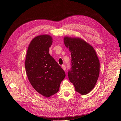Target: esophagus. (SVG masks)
Segmentation results:
<instances>
[{
    "label": "esophagus",
    "mask_w": 121,
    "mask_h": 121,
    "mask_svg": "<svg viewBox=\"0 0 121 121\" xmlns=\"http://www.w3.org/2000/svg\"><path fill=\"white\" fill-rule=\"evenodd\" d=\"M61 67H62V68L63 69V70H64V71H66V66H65L64 65H62Z\"/></svg>",
    "instance_id": "obj_1"
}]
</instances>
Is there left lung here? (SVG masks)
Segmentation results:
<instances>
[{
  "label": "left lung",
  "mask_w": 121,
  "mask_h": 121,
  "mask_svg": "<svg viewBox=\"0 0 121 121\" xmlns=\"http://www.w3.org/2000/svg\"><path fill=\"white\" fill-rule=\"evenodd\" d=\"M64 42L71 53L72 67L68 72L69 80L76 91L86 95L92 90L99 78V61L96 51L80 38L66 36Z\"/></svg>",
  "instance_id": "left-lung-1"
}]
</instances>
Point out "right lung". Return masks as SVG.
I'll list each match as a JSON object with an SVG mask.
<instances>
[{
	"instance_id": "1",
	"label": "right lung",
	"mask_w": 121,
	"mask_h": 121,
	"mask_svg": "<svg viewBox=\"0 0 121 121\" xmlns=\"http://www.w3.org/2000/svg\"><path fill=\"white\" fill-rule=\"evenodd\" d=\"M52 38L49 35L36 36L27 49L25 68L28 79L34 89L46 97L58 92L66 74L49 53Z\"/></svg>"
}]
</instances>
